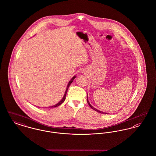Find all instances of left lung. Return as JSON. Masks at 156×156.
Wrapping results in <instances>:
<instances>
[{"instance_id":"left-lung-1","label":"left lung","mask_w":156,"mask_h":156,"mask_svg":"<svg viewBox=\"0 0 156 156\" xmlns=\"http://www.w3.org/2000/svg\"><path fill=\"white\" fill-rule=\"evenodd\" d=\"M87 103H88V104H89V106L91 108H93V110H94L95 111H96V112H98V113H103V114H104V113H105V114H107V113H104V112H101V111H99V110H97L96 108H94L93 107L91 106V105H90V103L89 102V101H88V98H87Z\"/></svg>"}]
</instances>
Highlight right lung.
<instances>
[{
	"label": "right lung",
	"mask_w": 156,
	"mask_h": 156,
	"mask_svg": "<svg viewBox=\"0 0 156 156\" xmlns=\"http://www.w3.org/2000/svg\"><path fill=\"white\" fill-rule=\"evenodd\" d=\"M75 77H76V76H74L71 80H70V81H69V83H68V85H67V88H66V91H65V95H64V96H63V98L60 100V101H59L58 103V104H56V105H55V106H51L50 107H56L58 106H60L61 104H62L63 103V101L65 100V98H66V93H67V90H68V89H69V87L70 86V85L71 84V83H72V82L73 81V80H74V79H75Z\"/></svg>",
	"instance_id": "right-lung-1"
}]
</instances>
